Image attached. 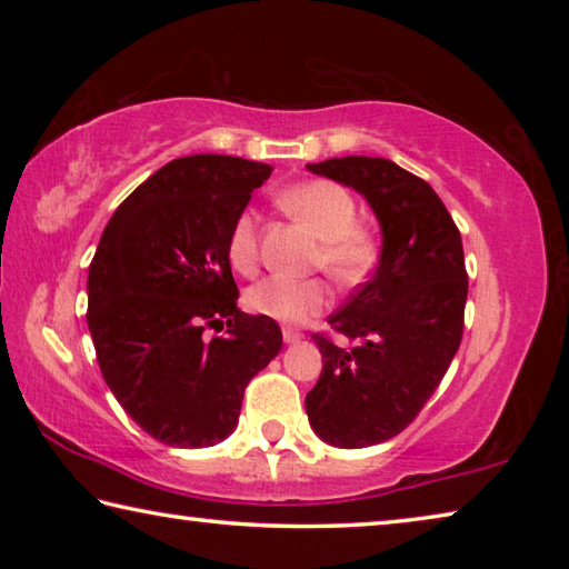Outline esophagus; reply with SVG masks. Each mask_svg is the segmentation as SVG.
<instances>
[{
	"instance_id": "1",
	"label": "esophagus",
	"mask_w": 569,
	"mask_h": 569,
	"mask_svg": "<svg viewBox=\"0 0 569 569\" xmlns=\"http://www.w3.org/2000/svg\"><path fill=\"white\" fill-rule=\"evenodd\" d=\"M303 339V333L298 331V329H291V326H288V329H283V341L286 343H296V341H301Z\"/></svg>"
}]
</instances>
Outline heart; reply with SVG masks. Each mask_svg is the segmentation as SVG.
I'll list each match as a JSON object with an SVG mask.
<instances>
[{
	"mask_svg": "<svg viewBox=\"0 0 569 569\" xmlns=\"http://www.w3.org/2000/svg\"><path fill=\"white\" fill-rule=\"evenodd\" d=\"M281 206L298 223L321 240L313 263L336 283L356 286L371 273L379 258V243L369 228L356 223L359 206L346 188L331 180H306L281 192ZM261 256L258 213L243 210L228 236V261L238 273H253ZM250 311L281 323H303L331 303L329 286L319 278L291 281L271 276L246 293Z\"/></svg>",
	"mask_w": 569,
	"mask_h": 569,
	"instance_id": "b5f03b06",
	"label": "heart"
}]
</instances>
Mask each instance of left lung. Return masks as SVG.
<instances>
[{
  "label": "left lung",
  "mask_w": 569,
  "mask_h": 569,
  "mask_svg": "<svg viewBox=\"0 0 569 569\" xmlns=\"http://www.w3.org/2000/svg\"><path fill=\"white\" fill-rule=\"evenodd\" d=\"M316 176L339 180L369 200L381 223V258L329 316L336 346L313 333L323 371L306 397L316 435L341 449L381 445L401 435L445 379L465 333L467 268L461 236L427 180L387 158L308 162Z\"/></svg>",
  "instance_id": "8db88e82"
}]
</instances>
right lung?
Masks as SVG:
<instances>
[{"label": "right lung", "mask_w": 569, "mask_h": 569, "mask_svg": "<svg viewBox=\"0 0 569 569\" xmlns=\"http://www.w3.org/2000/svg\"><path fill=\"white\" fill-rule=\"evenodd\" d=\"M271 170L233 156L172 160L122 200L94 250L88 326L102 379L168 447L233 435L248 381L283 346L273 319L236 306L228 261L230 228Z\"/></svg>", "instance_id": "1"}]
</instances>
